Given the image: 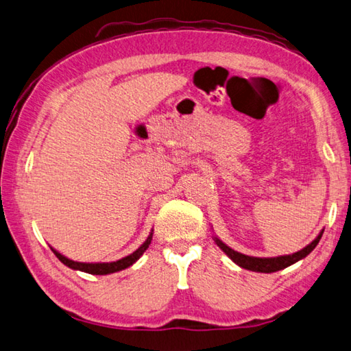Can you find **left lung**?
<instances>
[{
    "mask_svg": "<svg viewBox=\"0 0 351 351\" xmlns=\"http://www.w3.org/2000/svg\"><path fill=\"white\" fill-rule=\"evenodd\" d=\"M322 237V232L315 238V240L308 244V246L304 247L302 250L292 255H284V256H276V258H255V256H247V255H243L240 252H235L234 249L228 247L226 244L221 243L218 238H215V241L220 249L223 250L224 254H226L230 260L234 263H237L238 266L243 267V269H247V270H254V272H261V274H272L276 272V270H281V269H286L289 267L290 264H293L296 261L302 260L304 256H307L312 250L316 247V244L319 243Z\"/></svg>",
    "mask_w": 351,
    "mask_h": 351,
    "instance_id": "1",
    "label": "left lung"
}]
</instances>
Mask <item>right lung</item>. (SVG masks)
<instances>
[{"instance_id":"right-lung-1","label":"right lung","mask_w":351,"mask_h":351,"mask_svg":"<svg viewBox=\"0 0 351 351\" xmlns=\"http://www.w3.org/2000/svg\"><path fill=\"white\" fill-rule=\"evenodd\" d=\"M151 240H153V234L147 238V241H145L142 246L136 250V252L122 258V260L114 261V263H77V261H71V260H69V258H65L64 255L56 252L55 249H51V250H53V254L59 258V261H62L65 266H69L70 269L82 270V272H87L91 275H108V274H114V272H119V270L127 269L131 266V264H134L138 258L143 255L145 250L148 249V246L151 244Z\"/></svg>"}]
</instances>
